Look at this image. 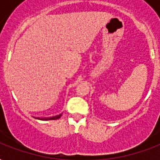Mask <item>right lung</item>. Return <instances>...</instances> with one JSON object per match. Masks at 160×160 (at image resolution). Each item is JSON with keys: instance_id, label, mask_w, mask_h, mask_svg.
Listing matches in <instances>:
<instances>
[{"instance_id": "right-lung-1", "label": "right lung", "mask_w": 160, "mask_h": 160, "mask_svg": "<svg viewBox=\"0 0 160 160\" xmlns=\"http://www.w3.org/2000/svg\"><path fill=\"white\" fill-rule=\"evenodd\" d=\"M62 115V114H59V115H55V116L52 117H45V118H40V117H34L35 119H41V120H52V119H58L60 118V116Z\"/></svg>"}]
</instances>
